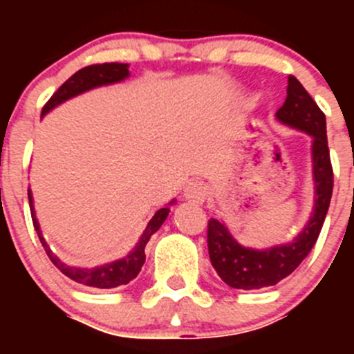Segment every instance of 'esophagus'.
<instances>
[{
  "mask_svg": "<svg viewBox=\"0 0 354 354\" xmlns=\"http://www.w3.org/2000/svg\"><path fill=\"white\" fill-rule=\"evenodd\" d=\"M205 195H207V187L204 183H189L184 189V196L192 202H196V204L204 202Z\"/></svg>",
  "mask_w": 354,
  "mask_h": 354,
  "instance_id": "1",
  "label": "esophagus"
}]
</instances>
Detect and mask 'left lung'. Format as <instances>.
I'll use <instances>...</instances> for the list:
<instances>
[{"label": "left lung", "instance_id": "obj_1", "mask_svg": "<svg viewBox=\"0 0 354 354\" xmlns=\"http://www.w3.org/2000/svg\"><path fill=\"white\" fill-rule=\"evenodd\" d=\"M277 118L294 129L305 131L312 136L314 156L315 207L312 218L294 243L274 246L270 250H252L234 239L223 223L211 218L207 221V248L212 268L227 286L234 289H261L270 287L289 277L314 248L323 228L331 192H333V168L326 138V117L310 93L303 88L294 76L287 81V97Z\"/></svg>", "mask_w": 354, "mask_h": 354}]
</instances>
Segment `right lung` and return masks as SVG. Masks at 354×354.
<instances>
[{
  "mask_svg": "<svg viewBox=\"0 0 354 354\" xmlns=\"http://www.w3.org/2000/svg\"><path fill=\"white\" fill-rule=\"evenodd\" d=\"M129 76V68L127 64H95L88 65V67L77 71L74 76L68 77L60 88L56 90L51 95L46 104L42 108V115H46L49 109H53L55 106L62 104L64 101L71 99V97L77 95V93H83L90 88H95V86H101V84H109L117 83V81L126 80ZM28 200H30V211H31V220H33V227L37 230V236H39L40 243H42L44 250L48 253V257L51 259L53 264L65 274L71 280L77 283H83V286L88 287H97V289H111V287L124 286V283H129L133 278L138 277L140 270H142L143 262H145V246L149 243L150 236L158 230L162 225V221L167 220L170 207H162L152 216V220L147 225L145 232L140 237L138 245L134 246L133 252L127 255V257L120 259V261H115L111 264L99 266V268H92V270H81V268H71V266L64 264L60 259L56 257L55 253L49 250V246L46 245V239L40 234L39 223L35 220V214H33V204H31V193L28 189Z\"/></svg>",
  "mask_w": 354,
  "mask_h": 354,
  "instance_id": "1",
  "label": "right lung"
}]
</instances>
